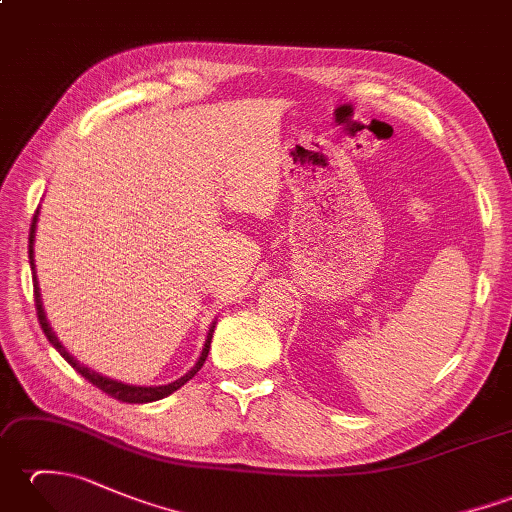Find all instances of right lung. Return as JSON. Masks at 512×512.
<instances>
[{
	"instance_id": "obj_1",
	"label": "right lung",
	"mask_w": 512,
	"mask_h": 512,
	"mask_svg": "<svg viewBox=\"0 0 512 512\" xmlns=\"http://www.w3.org/2000/svg\"><path fill=\"white\" fill-rule=\"evenodd\" d=\"M37 217H39V211L35 213V217H32V224H30V237H28V257H30V268L35 270V257H32V253H35V248H32V244H35V231H37ZM35 306H37V317H39V323H41V330L43 334L48 336V341L54 345V350H57L65 361H68L76 372H79L85 380H90V383L94 387H99L101 391H105L107 396H112L116 400H123V402H132V405H143V402H154V400H160V398H167L169 394H173V391H178L187 380H191L195 374L200 372V367L204 365L206 356H209V347H211V339H213V330H215V321L211 323L209 328V334H206V341H204V347H202V354L198 358V363H195L187 374L180 376L178 380H173V383L169 385H158V387H138V385H127V383H121V380H114V378H107V376H101L99 372H94V369L85 367L83 363L76 361V358L65 350V347L59 343L57 334L52 332L50 323L46 319V312H43V303H41V292H39V281H37V273H35Z\"/></svg>"
}]
</instances>
